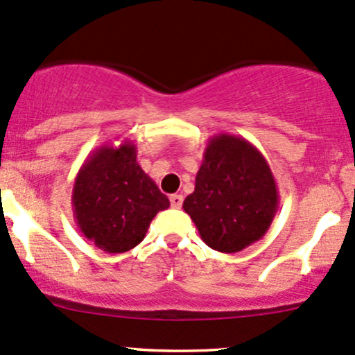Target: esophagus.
Masks as SVG:
<instances>
[{"label":"esophagus","mask_w":355,"mask_h":355,"mask_svg":"<svg viewBox=\"0 0 355 355\" xmlns=\"http://www.w3.org/2000/svg\"><path fill=\"white\" fill-rule=\"evenodd\" d=\"M170 204L171 207L180 209L182 204H184V196H180V193H173V196H170Z\"/></svg>","instance_id":"34e87169"}]
</instances>
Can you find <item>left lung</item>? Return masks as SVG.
I'll use <instances>...</instances> for the list:
<instances>
[{
	"label": "left lung",
	"mask_w": 355,
	"mask_h": 355,
	"mask_svg": "<svg viewBox=\"0 0 355 355\" xmlns=\"http://www.w3.org/2000/svg\"><path fill=\"white\" fill-rule=\"evenodd\" d=\"M277 207V184L262 153L234 134L212 136L196 189L184 200L204 243L223 253L241 252L267 233Z\"/></svg>",
	"instance_id": "obj_1"
}]
</instances>
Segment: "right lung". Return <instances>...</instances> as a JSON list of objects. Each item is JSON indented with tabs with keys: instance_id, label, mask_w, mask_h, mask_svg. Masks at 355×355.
I'll return each instance as SVG.
<instances>
[{
	"instance_id": "add662e5",
	"label": "right lung",
	"mask_w": 355,
	"mask_h": 355,
	"mask_svg": "<svg viewBox=\"0 0 355 355\" xmlns=\"http://www.w3.org/2000/svg\"><path fill=\"white\" fill-rule=\"evenodd\" d=\"M136 144H103L74 178L73 214L81 233L107 253H124L146 236L153 218L170 200L144 173Z\"/></svg>"
}]
</instances>
